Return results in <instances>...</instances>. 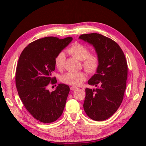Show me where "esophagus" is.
<instances>
[{
    "mask_svg": "<svg viewBox=\"0 0 146 146\" xmlns=\"http://www.w3.org/2000/svg\"><path fill=\"white\" fill-rule=\"evenodd\" d=\"M70 89H71V90L74 91V90H76L78 89V88H77L76 87H75V86H71Z\"/></svg>",
    "mask_w": 146,
    "mask_h": 146,
    "instance_id": "esophagus-1",
    "label": "esophagus"
}]
</instances>
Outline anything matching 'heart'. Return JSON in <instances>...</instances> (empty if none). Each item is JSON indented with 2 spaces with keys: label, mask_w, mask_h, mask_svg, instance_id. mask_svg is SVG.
<instances>
[{
  "label": "heart",
  "mask_w": 146,
  "mask_h": 146,
  "mask_svg": "<svg viewBox=\"0 0 146 146\" xmlns=\"http://www.w3.org/2000/svg\"><path fill=\"white\" fill-rule=\"evenodd\" d=\"M68 52L78 60L82 61V65L85 70L89 73H94L97 71L99 65V60L97 56L90 54L89 49L85 46L80 43H75L68 49ZM65 54L60 52L54 59L55 66L58 70H61L64 63ZM86 75L83 71L79 72H68L61 77V81L68 85L79 86L86 80Z\"/></svg>",
  "instance_id": "1"
}]
</instances>
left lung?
<instances>
[{
	"instance_id": "left-lung-1",
	"label": "left lung",
	"mask_w": 146,
	"mask_h": 146,
	"mask_svg": "<svg viewBox=\"0 0 146 146\" xmlns=\"http://www.w3.org/2000/svg\"><path fill=\"white\" fill-rule=\"evenodd\" d=\"M79 39L92 44L99 65L88 83L95 89L86 88L83 108L96 121H103L115 112L123 100L127 79V63L124 53L112 39L97 33L85 34Z\"/></svg>"
}]
</instances>
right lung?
<instances>
[{
  "instance_id": "add662e5",
  "label": "right lung",
  "mask_w": 146,
  "mask_h": 146,
  "mask_svg": "<svg viewBox=\"0 0 146 146\" xmlns=\"http://www.w3.org/2000/svg\"><path fill=\"white\" fill-rule=\"evenodd\" d=\"M72 40L71 37L39 39L24 48L19 58L15 72L19 96L27 110L41 122H53L63 113L70 87L60 83L50 92L48 86L57 82L52 77L55 57Z\"/></svg>"
}]
</instances>
